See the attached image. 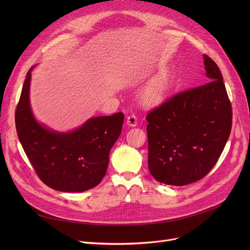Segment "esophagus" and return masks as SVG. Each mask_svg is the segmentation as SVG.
Returning <instances> with one entry per match:
<instances>
[{
  "mask_svg": "<svg viewBox=\"0 0 250 250\" xmlns=\"http://www.w3.org/2000/svg\"><path fill=\"white\" fill-rule=\"evenodd\" d=\"M126 125L128 126H136L138 125V120H137L136 115H134V114L128 115L126 118Z\"/></svg>",
  "mask_w": 250,
  "mask_h": 250,
  "instance_id": "obj_1",
  "label": "esophagus"
}]
</instances>
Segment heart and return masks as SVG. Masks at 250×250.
<instances>
[{
	"label": "heart",
	"instance_id": "obj_1",
	"mask_svg": "<svg viewBox=\"0 0 250 250\" xmlns=\"http://www.w3.org/2000/svg\"><path fill=\"white\" fill-rule=\"evenodd\" d=\"M170 90V78L167 73L157 75L151 82L143 89L141 100L146 106H157L167 97Z\"/></svg>",
	"mask_w": 250,
	"mask_h": 250
}]
</instances>
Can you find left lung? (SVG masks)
<instances>
[{
  "instance_id": "left-lung-1",
  "label": "left lung",
  "mask_w": 250,
  "mask_h": 250,
  "mask_svg": "<svg viewBox=\"0 0 250 250\" xmlns=\"http://www.w3.org/2000/svg\"><path fill=\"white\" fill-rule=\"evenodd\" d=\"M208 83L180 92L146 117L148 166L159 182L182 187L206 176L232 127V108L216 62L204 55Z\"/></svg>"
}]
</instances>
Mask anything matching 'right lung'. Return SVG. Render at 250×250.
Returning <instances> with one entry per match:
<instances>
[{
	"mask_svg": "<svg viewBox=\"0 0 250 250\" xmlns=\"http://www.w3.org/2000/svg\"><path fill=\"white\" fill-rule=\"evenodd\" d=\"M26 75L15 113L19 141L35 172L52 189L81 192L98 186L109 162V152L121 136L124 113L91 117L67 133L37 122L29 99L31 72Z\"/></svg>",
	"mask_w": 250,
	"mask_h": 250,
	"instance_id": "1",
	"label": "right lung"
}]
</instances>
